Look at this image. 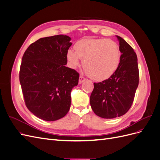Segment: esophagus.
I'll return each mask as SVG.
<instances>
[{
	"label": "esophagus",
	"mask_w": 160,
	"mask_h": 160,
	"mask_svg": "<svg viewBox=\"0 0 160 160\" xmlns=\"http://www.w3.org/2000/svg\"><path fill=\"white\" fill-rule=\"evenodd\" d=\"M85 80H86V79L85 78V77L81 75V76L79 77V84L82 83H83V82H84Z\"/></svg>",
	"instance_id": "34e87169"
}]
</instances>
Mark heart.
<instances>
[{"label":"heart","instance_id":"obj_1","mask_svg":"<svg viewBox=\"0 0 160 160\" xmlns=\"http://www.w3.org/2000/svg\"><path fill=\"white\" fill-rule=\"evenodd\" d=\"M74 50L67 52L69 66L75 69L83 60L84 69L92 79L104 81L118 69L122 52L117 42L109 38H83L75 42Z\"/></svg>","mask_w":160,"mask_h":160}]
</instances>
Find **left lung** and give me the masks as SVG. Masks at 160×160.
I'll use <instances>...</instances> for the list:
<instances>
[{
	"label": "left lung",
	"mask_w": 160,
	"mask_h": 160,
	"mask_svg": "<svg viewBox=\"0 0 160 160\" xmlns=\"http://www.w3.org/2000/svg\"><path fill=\"white\" fill-rule=\"evenodd\" d=\"M116 37L122 52L119 65L108 79L94 83L90 97L93 112L105 119L120 117L128 112L139 84L136 53L123 38Z\"/></svg>",
	"instance_id": "8db88e82"
}]
</instances>
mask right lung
<instances>
[{
	"mask_svg": "<svg viewBox=\"0 0 160 160\" xmlns=\"http://www.w3.org/2000/svg\"><path fill=\"white\" fill-rule=\"evenodd\" d=\"M67 35L41 38L27 48L19 72L25 105L37 118L52 122L63 118L71 107V92L79 74L65 67L72 43Z\"/></svg>",
	"mask_w": 160,
	"mask_h": 160,
	"instance_id": "add662e5",
	"label": "right lung"
}]
</instances>
